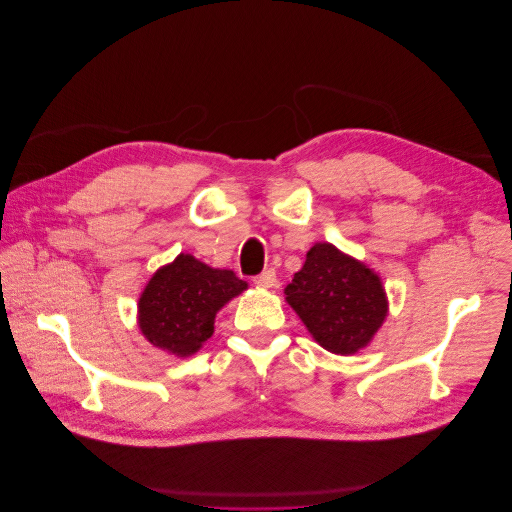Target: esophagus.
I'll return each instance as SVG.
<instances>
[{"mask_svg":"<svg viewBox=\"0 0 512 512\" xmlns=\"http://www.w3.org/2000/svg\"><path fill=\"white\" fill-rule=\"evenodd\" d=\"M254 284L260 288H273L275 286V271L273 269L262 271L260 275L254 277Z\"/></svg>","mask_w":512,"mask_h":512,"instance_id":"1","label":"esophagus"}]
</instances>
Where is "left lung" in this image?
I'll return each instance as SVG.
<instances>
[{
    "instance_id": "1",
    "label": "left lung",
    "mask_w": 512,
    "mask_h": 512,
    "mask_svg": "<svg viewBox=\"0 0 512 512\" xmlns=\"http://www.w3.org/2000/svg\"><path fill=\"white\" fill-rule=\"evenodd\" d=\"M284 292L309 335L342 356L365 348L389 314L380 275L331 243H316L307 252Z\"/></svg>"
}]
</instances>
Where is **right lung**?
I'll return each instance as SVG.
<instances>
[{"instance_id":"obj_1","label":"right lung","mask_w":512,"mask_h":512,"mask_svg":"<svg viewBox=\"0 0 512 512\" xmlns=\"http://www.w3.org/2000/svg\"><path fill=\"white\" fill-rule=\"evenodd\" d=\"M247 284L228 269H213L179 254L151 275L138 299V329L168 354H196L213 335L215 314Z\"/></svg>"}]
</instances>
